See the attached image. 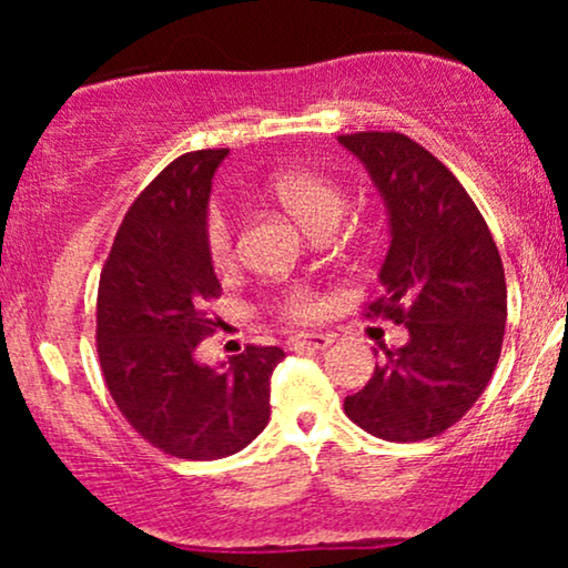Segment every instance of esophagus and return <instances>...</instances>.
I'll use <instances>...</instances> for the list:
<instances>
[{
  "label": "esophagus",
  "mask_w": 568,
  "mask_h": 568,
  "mask_svg": "<svg viewBox=\"0 0 568 568\" xmlns=\"http://www.w3.org/2000/svg\"><path fill=\"white\" fill-rule=\"evenodd\" d=\"M334 334H298V336H291L288 342H285V347L288 349H325L334 344Z\"/></svg>",
  "instance_id": "esophagus-1"
}]
</instances>
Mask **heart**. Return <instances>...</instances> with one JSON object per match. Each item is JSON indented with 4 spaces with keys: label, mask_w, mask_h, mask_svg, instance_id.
<instances>
[{
    "label": "heart",
    "mask_w": 568,
    "mask_h": 568,
    "mask_svg": "<svg viewBox=\"0 0 568 568\" xmlns=\"http://www.w3.org/2000/svg\"><path fill=\"white\" fill-rule=\"evenodd\" d=\"M272 194L283 202L285 211L291 213L306 232L315 224L328 219H342L344 207H347V197L334 181L325 179L321 173L312 171H291L277 175L270 184ZM205 245L211 264L216 270H232L237 262V245H234V232L230 219L221 211H211L205 224ZM285 317L291 321H310L321 312V302L312 296L310 291H291L288 296L280 304Z\"/></svg>",
    "instance_id": "1"
}]
</instances>
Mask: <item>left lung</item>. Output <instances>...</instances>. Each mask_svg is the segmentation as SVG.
I'll return each mask as SVG.
<instances>
[{
    "mask_svg": "<svg viewBox=\"0 0 568 568\" xmlns=\"http://www.w3.org/2000/svg\"><path fill=\"white\" fill-rule=\"evenodd\" d=\"M384 200L389 247L368 315L406 323L400 349L344 400L376 438L425 440L459 422L497 368L507 321L501 258L470 194L425 146L400 133L338 135ZM379 355V352H376Z\"/></svg>",
    "mask_w": 568,
    "mask_h": 568,
    "instance_id": "obj_1",
    "label": "left lung"
}]
</instances>
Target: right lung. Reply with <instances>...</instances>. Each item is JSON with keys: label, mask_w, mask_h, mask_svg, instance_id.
<instances>
[{"label": "right lung", "mask_w": 568, "mask_h": 568, "mask_svg": "<svg viewBox=\"0 0 568 568\" xmlns=\"http://www.w3.org/2000/svg\"><path fill=\"white\" fill-rule=\"evenodd\" d=\"M230 149L173 160L130 205L98 283V361L116 408L160 452L232 456L270 422L280 347H245L219 366L194 357L221 296L205 245L213 173Z\"/></svg>", "instance_id": "right-lung-1"}]
</instances>
